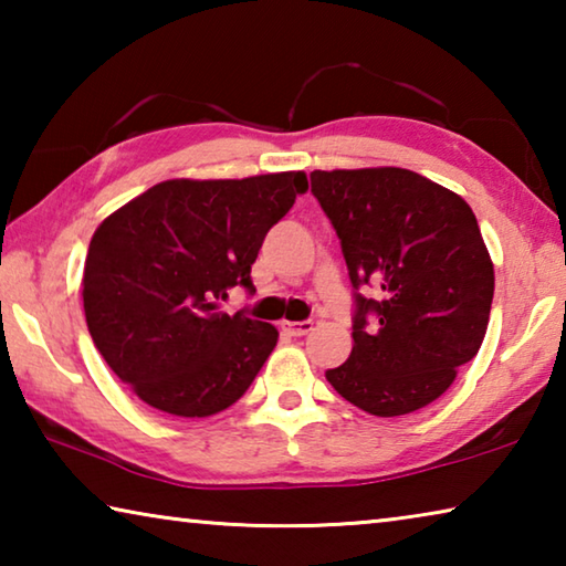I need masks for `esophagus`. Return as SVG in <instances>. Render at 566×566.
<instances>
[{"instance_id":"esophagus-1","label":"esophagus","mask_w":566,"mask_h":566,"mask_svg":"<svg viewBox=\"0 0 566 566\" xmlns=\"http://www.w3.org/2000/svg\"><path fill=\"white\" fill-rule=\"evenodd\" d=\"M282 329L290 334V337H304V334H310L314 329V322L312 319H304V322H284Z\"/></svg>"}]
</instances>
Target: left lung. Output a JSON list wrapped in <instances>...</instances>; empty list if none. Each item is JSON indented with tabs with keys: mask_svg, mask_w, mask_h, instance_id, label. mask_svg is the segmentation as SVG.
Here are the masks:
<instances>
[{
	"mask_svg": "<svg viewBox=\"0 0 566 566\" xmlns=\"http://www.w3.org/2000/svg\"><path fill=\"white\" fill-rule=\"evenodd\" d=\"M310 179L354 286V347L327 381L375 417L432 405L490 324L494 266L474 212L399 167L317 169Z\"/></svg>",
	"mask_w": 566,
	"mask_h": 566,
	"instance_id": "1",
	"label": "left lung"
}]
</instances>
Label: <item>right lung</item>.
Instances as JSON below:
<instances>
[{"label": "right lung", "instance_id": "1", "mask_svg": "<svg viewBox=\"0 0 566 566\" xmlns=\"http://www.w3.org/2000/svg\"><path fill=\"white\" fill-rule=\"evenodd\" d=\"M306 187L304 171L169 179L97 227L84 317L94 347L142 401L212 417L260 375L280 332L217 302L232 286L254 292L249 274L264 237Z\"/></svg>", "mask_w": 566, "mask_h": 566}]
</instances>
